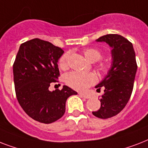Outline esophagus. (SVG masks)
<instances>
[{
    "instance_id": "34e87169",
    "label": "esophagus",
    "mask_w": 148,
    "mask_h": 148,
    "mask_svg": "<svg viewBox=\"0 0 148 148\" xmlns=\"http://www.w3.org/2000/svg\"><path fill=\"white\" fill-rule=\"evenodd\" d=\"M79 95H80L81 97H84V98H86V99L90 98V96H89V95H86V94H83V93H80Z\"/></svg>"
}]
</instances>
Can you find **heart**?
Wrapping results in <instances>:
<instances>
[{
	"label": "heart",
	"mask_w": 148,
	"mask_h": 148,
	"mask_svg": "<svg viewBox=\"0 0 148 148\" xmlns=\"http://www.w3.org/2000/svg\"><path fill=\"white\" fill-rule=\"evenodd\" d=\"M84 55L90 62H96L102 58V53L97 48H88L83 51ZM68 53H64L60 57L59 65L61 68L67 67ZM111 64L108 61L101 62L97 65V68L103 74L110 71ZM64 81L71 88L77 90H85L87 88L93 85L97 81V76L94 73H81L78 71H72L64 76Z\"/></svg>",
	"instance_id": "1"
}]
</instances>
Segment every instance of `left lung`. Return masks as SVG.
Segmentation results:
<instances>
[{"label":"left lung","mask_w":148,"mask_h":148,"mask_svg":"<svg viewBox=\"0 0 148 148\" xmlns=\"http://www.w3.org/2000/svg\"><path fill=\"white\" fill-rule=\"evenodd\" d=\"M106 42L111 50L112 63L110 71L95 88L103 89L101 108L93 111L95 117L107 119L119 114L128 102L132 94L138 65L133 45L119 34H107L96 40Z\"/></svg>","instance_id":"obj_1"}]
</instances>
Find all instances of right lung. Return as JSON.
<instances>
[{"label": "right lung", "mask_w": 148, "mask_h": 148, "mask_svg": "<svg viewBox=\"0 0 148 148\" xmlns=\"http://www.w3.org/2000/svg\"><path fill=\"white\" fill-rule=\"evenodd\" d=\"M60 47L34 38L21 45L13 65L15 92L20 105L29 117L51 124L64 114L67 99L76 91L67 86L50 91L60 75L58 62Z\"/></svg>", "instance_id": "add662e5"}]
</instances>
